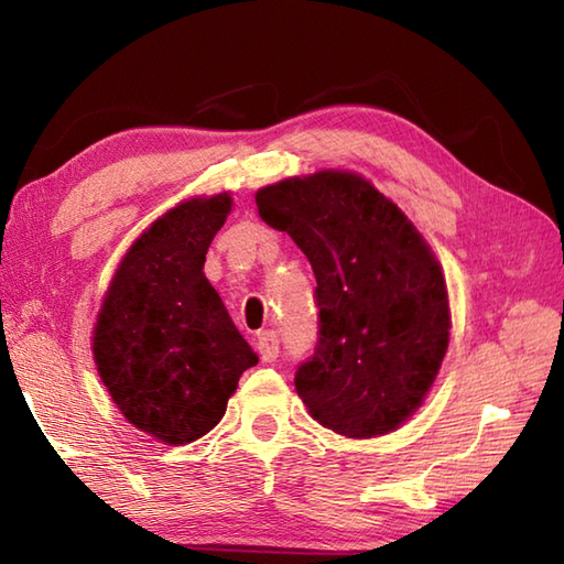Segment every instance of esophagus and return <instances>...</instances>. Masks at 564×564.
I'll use <instances>...</instances> for the list:
<instances>
[{"label": "esophagus", "mask_w": 564, "mask_h": 564, "mask_svg": "<svg viewBox=\"0 0 564 564\" xmlns=\"http://www.w3.org/2000/svg\"><path fill=\"white\" fill-rule=\"evenodd\" d=\"M257 349L267 364H273L279 358V334L267 329L257 337Z\"/></svg>", "instance_id": "esophagus-1"}]
</instances>
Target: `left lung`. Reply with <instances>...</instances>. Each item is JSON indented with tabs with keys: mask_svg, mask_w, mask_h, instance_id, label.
I'll return each mask as SVG.
<instances>
[{
	"mask_svg": "<svg viewBox=\"0 0 564 564\" xmlns=\"http://www.w3.org/2000/svg\"><path fill=\"white\" fill-rule=\"evenodd\" d=\"M257 208L293 237L317 279V346L295 370L307 412L349 438L394 431L424 402L448 349V291L434 251L354 172L263 186Z\"/></svg>",
	"mask_w": 564,
	"mask_h": 564,
	"instance_id": "1",
	"label": "left lung"
}]
</instances>
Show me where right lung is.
Instances as JSON below:
<instances>
[{
    "instance_id": "add662e5",
    "label": "right lung",
    "mask_w": 564,
    "mask_h": 564,
    "mask_svg": "<svg viewBox=\"0 0 564 564\" xmlns=\"http://www.w3.org/2000/svg\"><path fill=\"white\" fill-rule=\"evenodd\" d=\"M230 208V194H218L154 220L118 263L94 327V361L111 400L170 446L206 436L259 361L203 273Z\"/></svg>"
}]
</instances>
